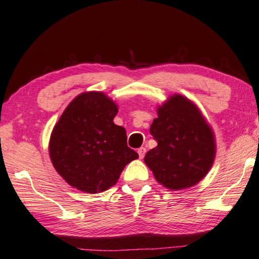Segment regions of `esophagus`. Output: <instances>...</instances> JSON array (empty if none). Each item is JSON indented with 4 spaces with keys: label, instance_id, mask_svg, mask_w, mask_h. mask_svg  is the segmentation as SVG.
<instances>
[{
    "label": "esophagus",
    "instance_id": "obj_1",
    "mask_svg": "<svg viewBox=\"0 0 259 259\" xmlns=\"http://www.w3.org/2000/svg\"><path fill=\"white\" fill-rule=\"evenodd\" d=\"M138 155H139V158L141 159H143L145 157V153H146V149L145 147H141V149H138Z\"/></svg>",
    "mask_w": 259,
    "mask_h": 259
}]
</instances>
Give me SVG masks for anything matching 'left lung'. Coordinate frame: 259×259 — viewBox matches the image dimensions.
I'll list each match as a JSON object with an SVG mask.
<instances>
[{"instance_id":"obj_1","label":"left lung","mask_w":259,"mask_h":259,"mask_svg":"<svg viewBox=\"0 0 259 259\" xmlns=\"http://www.w3.org/2000/svg\"><path fill=\"white\" fill-rule=\"evenodd\" d=\"M150 133L158 145L144 161L170 190L190 188L205 178L215 157L214 134L195 104L174 94L159 106Z\"/></svg>"}]
</instances>
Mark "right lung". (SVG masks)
Segmentation results:
<instances>
[{"label":"right lung","mask_w":259,"mask_h":259,"mask_svg":"<svg viewBox=\"0 0 259 259\" xmlns=\"http://www.w3.org/2000/svg\"><path fill=\"white\" fill-rule=\"evenodd\" d=\"M117 105L102 92L77 96L56 123L49 139L53 166L78 190L97 194L117 182L138 154L126 145L123 126L113 122Z\"/></svg>","instance_id":"add662e5"}]
</instances>
